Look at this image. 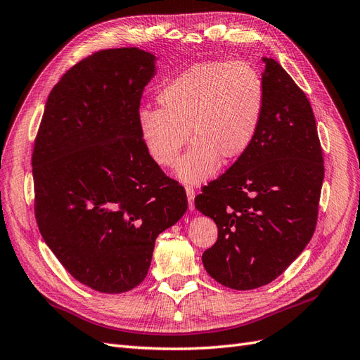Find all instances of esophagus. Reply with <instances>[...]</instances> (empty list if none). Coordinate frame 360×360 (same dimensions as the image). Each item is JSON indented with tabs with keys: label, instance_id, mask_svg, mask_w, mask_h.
Returning a JSON list of instances; mask_svg holds the SVG:
<instances>
[{
	"label": "esophagus",
	"instance_id": "obj_1",
	"mask_svg": "<svg viewBox=\"0 0 360 360\" xmlns=\"http://www.w3.org/2000/svg\"><path fill=\"white\" fill-rule=\"evenodd\" d=\"M185 191H187V197H188L190 209L193 210V209H194V195H195V193H194V188H193V187H190V185H187V187H185Z\"/></svg>",
	"mask_w": 360,
	"mask_h": 360
}]
</instances>
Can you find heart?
I'll list each match as a JSON object with an SVG mask.
<instances>
[{
    "mask_svg": "<svg viewBox=\"0 0 360 360\" xmlns=\"http://www.w3.org/2000/svg\"><path fill=\"white\" fill-rule=\"evenodd\" d=\"M162 108H141V136L154 162L173 167L190 138V153L178 167L184 182L198 184L221 160L234 163L255 142L265 112L262 77L246 62H203L160 89Z\"/></svg>",
    "mask_w": 360,
    "mask_h": 360,
    "instance_id": "obj_1",
    "label": "heart"
}]
</instances>
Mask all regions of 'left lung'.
Listing matches in <instances>:
<instances>
[{
    "label": "left lung",
    "instance_id": "1",
    "mask_svg": "<svg viewBox=\"0 0 360 360\" xmlns=\"http://www.w3.org/2000/svg\"><path fill=\"white\" fill-rule=\"evenodd\" d=\"M264 62L265 112L255 142L194 198L218 227L205 269L237 290L269 285L307 246L325 175L307 96L274 59Z\"/></svg>",
    "mask_w": 360,
    "mask_h": 360
}]
</instances>
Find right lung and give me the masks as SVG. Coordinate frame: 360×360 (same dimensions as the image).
Masks as SVG:
<instances>
[{
    "mask_svg": "<svg viewBox=\"0 0 360 360\" xmlns=\"http://www.w3.org/2000/svg\"><path fill=\"white\" fill-rule=\"evenodd\" d=\"M154 56L106 49L51 89L32 151L34 212L74 278L122 294L148 273L157 236L188 207L182 185L151 158L138 114Z\"/></svg>",
    "mask_w": 360,
    "mask_h": 360,
    "instance_id": "obj_1",
    "label": "right lung"
}]
</instances>
